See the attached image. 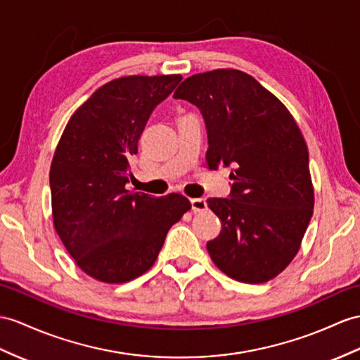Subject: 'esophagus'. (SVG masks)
Segmentation results:
<instances>
[{"label": "esophagus", "instance_id": "1", "mask_svg": "<svg viewBox=\"0 0 360 360\" xmlns=\"http://www.w3.org/2000/svg\"><path fill=\"white\" fill-rule=\"evenodd\" d=\"M191 206L194 212H203V210H206L207 207L206 200L203 198H191Z\"/></svg>", "mask_w": 360, "mask_h": 360}]
</instances>
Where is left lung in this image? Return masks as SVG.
Here are the masks:
<instances>
[{
  "instance_id": "1",
  "label": "left lung",
  "mask_w": 360,
  "mask_h": 360,
  "mask_svg": "<svg viewBox=\"0 0 360 360\" xmlns=\"http://www.w3.org/2000/svg\"><path fill=\"white\" fill-rule=\"evenodd\" d=\"M203 114L209 169L231 166L229 198H209L221 232L206 248L240 283L278 276L301 248L314 206L309 150L285 105L257 79L218 68L185 79L174 93Z\"/></svg>"
}]
</instances>
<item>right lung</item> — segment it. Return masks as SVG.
Returning a JSON list of instances; mask_svg holds the SVG:
<instances>
[{
	"instance_id": "add662e5",
	"label": "right lung",
	"mask_w": 360,
	"mask_h": 360,
	"mask_svg": "<svg viewBox=\"0 0 360 360\" xmlns=\"http://www.w3.org/2000/svg\"><path fill=\"white\" fill-rule=\"evenodd\" d=\"M180 81L114 79L75 111L60 136L50 166L53 224L76 264L98 281L122 284L150 270L171 226L191 209L180 194L155 198L125 188L148 119Z\"/></svg>"
}]
</instances>
